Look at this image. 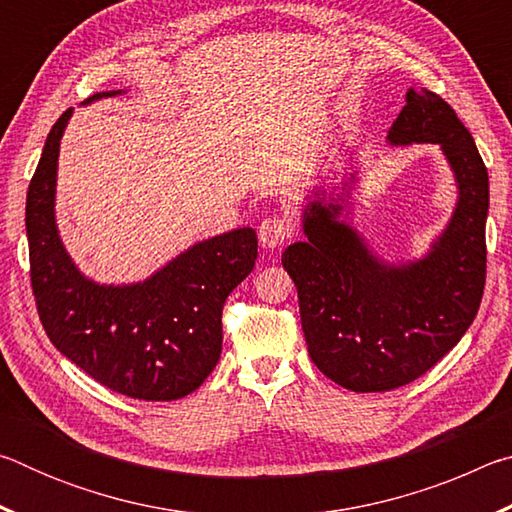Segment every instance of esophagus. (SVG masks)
I'll return each instance as SVG.
<instances>
[{"label": "esophagus", "mask_w": 512, "mask_h": 512, "mask_svg": "<svg viewBox=\"0 0 512 512\" xmlns=\"http://www.w3.org/2000/svg\"><path fill=\"white\" fill-rule=\"evenodd\" d=\"M293 223L284 216H268L259 223V241L264 248H277L293 237Z\"/></svg>", "instance_id": "obj_1"}]
</instances>
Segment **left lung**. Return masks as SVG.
<instances>
[{"label": "left lung", "mask_w": 512, "mask_h": 512, "mask_svg": "<svg viewBox=\"0 0 512 512\" xmlns=\"http://www.w3.org/2000/svg\"><path fill=\"white\" fill-rule=\"evenodd\" d=\"M388 142L438 144L454 171L456 210L429 253L406 264L381 262L339 219L343 196L316 194L302 219L307 241L282 255L311 361L354 393L393 391L436 366L472 325L485 287L490 189L470 131L443 97L411 88Z\"/></svg>", "instance_id": "left-lung-1"}]
</instances>
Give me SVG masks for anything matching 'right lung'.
<instances>
[{"label":"right lung","mask_w":512,"mask_h":512,"mask_svg":"<svg viewBox=\"0 0 512 512\" xmlns=\"http://www.w3.org/2000/svg\"><path fill=\"white\" fill-rule=\"evenodd\" d=\"M101 92L88 99L112 97ZM72 117L51 126L27 194L31 289L49 341L110 391L171 402L203 384L221 357L225 298L257 259L253 228L198 241L135 284H97L67 255L56 228L60 137Z\"/></svg>","instance_id":"1"}]
</instances>
